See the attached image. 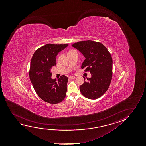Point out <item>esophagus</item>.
Listing matches in <instances>:
<instances>
[{
	"instance_id": "34e87169",
	"label": "esophagus",
	"mask_w": 146,
	"mask_h": 146,
	"mask_svg": "<svg viewBox=\"0 0 146 146\" xmlns=\"http://www.w3.org/2000/svg\"><path fill=\"white\" fill-rule=\"evenodd\" d=\"M74 78H75V77H74V76H70L69 77V79H73Z\"/></svg>"
}]
</instances>
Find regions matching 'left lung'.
Returning a JSON list of instances; mask_svg holds the SVG:
<instances>
[{
	"label": "left lung",
	"mask_w": 146,
	"mask_h": 146,
	"mask_svg": "<svg viewBox=\"0 0 146 146\" xmlns=\"http://www.w3.org/2000/svg\"><path fill=\"white\" fill-rule=\"evenodd\" d=\"M85 57L81 66L85 71H89L91 77L80 86L81 93L89 99H96L108 90L112 78L113 60L106 47L91 40L80 41L73 44Z\"/></svg>",
	"instance_id": "obj_1"
}]
</instances>
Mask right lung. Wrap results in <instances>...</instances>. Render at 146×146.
<instances>
[{
    "mask_svg": "<svg viewBox=\"0 0 146 146\" xmlns=\"http://www.w3.org/2000/svg\"><path fill=\"white\" fill-rule=\"evenodd\" d=\"M68 44H47L38 49L30 62L29 77L38 96L45 102L57 104L65 98L68 77L60 76L58 80L51 78V69L56 65V57Z\"/></svg>",
    "mask_w": 146,
    "mask_h": 146,
    "instance_id": "right-lung-1",
    "label": "right lung"
}]
</instances>
